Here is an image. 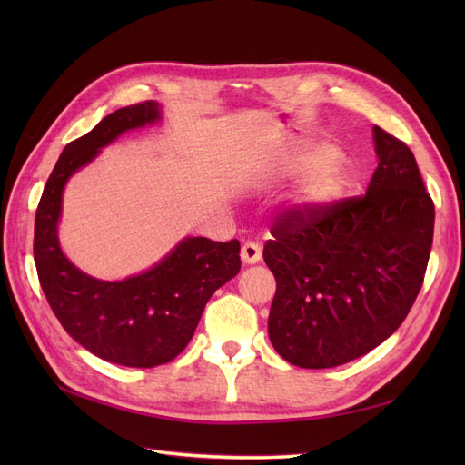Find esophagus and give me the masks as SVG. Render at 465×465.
I'll return each instance as SVG.
<instances>
[{"instance_id":"obj_1","label":"esophagus","mask_w":465,"mask_h":465,"mask_svg":"<svg viewBox=\"0 0 465 465\" xmlns=\"http://www.w3.org/2000/svg\"><path fill=\"white\" fill-rule=\"evenodd\" d=\"M262 260V248L258 243L248 242L242 245V262L245 265H252V263H258Z\"/></svg>"}]
</instances>
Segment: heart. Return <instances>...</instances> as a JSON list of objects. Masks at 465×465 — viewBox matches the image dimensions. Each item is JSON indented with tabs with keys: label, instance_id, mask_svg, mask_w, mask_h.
Listing matches in <instances>:
<instances>
[{
	"label": "heart",
	"instance_id": "1",
	"mask_svg": "<svg viewBox=\"0 0 465 465\" xmlns=\"http://www.w3.org/2000/svg\"><path fill=\"white\" fill-rule=\"evenodd\" d=\"M348 185V175L338 152L331 145L322 143L313 150V162L305 167L293 203L302 210H322V207L340 200Z\"/></svg>",
	"mask_w": 465,
	"mask_h": 465
}]
</instances>
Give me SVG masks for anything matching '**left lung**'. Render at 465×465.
<instances>
[{
    "mask_svg": "<svg viewBox=\"0 0 465 465\" xmlns=\"http://www.w3.org/2000/svg\"><path fill=\"white\" fill-rule=\"evenodd\" d=\"M373 143L365 195L293 207L263 248L278 283L270 340L298 368H335L378 348L421 290L436 210L410 147L378 125Z\"/></svg>",
    "mask_w": 465,
    "mask_h": 465,
    "instance_id": "8db88e82",
    "label": "left lung"
}]
</instances>
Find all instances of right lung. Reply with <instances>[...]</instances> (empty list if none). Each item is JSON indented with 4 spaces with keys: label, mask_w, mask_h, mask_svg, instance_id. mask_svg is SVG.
Masks as SVG:
<instances>
[{
    "label": "right lung",
    "mask_w": 465,
    "mask_h": 465,
    "mask_svg": "<svg viewBox=\"0 0 465 465\" xmlns=\"http://www.w3.org/2000/svg\"><path fill=\"white\" fill-rule=\"evenodd\" d=\"M162 120L157 102L122 107L67 143L35 212L34 260L55 318L97 358L127 368H155L185 350L207 300L238 275L240 242L183 238L153 268L122 282L77 270L59 248L57 223L69 177L122 134Z\"/></svg>",
    "instance_id": "1"
}]
</instances>
